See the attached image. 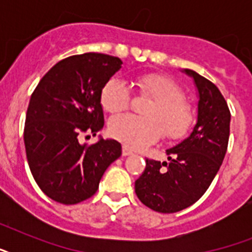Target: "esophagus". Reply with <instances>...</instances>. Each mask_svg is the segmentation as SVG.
I'll use <instances>...</instances> for the list:
<instances>
[{"label": "esophagus", "mask_w": 252, "mask_h": 252, "mask_svg": "<svg viewBox=\"0 0 252 252\" xmlns=\"http://www.w3.org/2000/svg\"><path fill=\"white\" fill-rule=\"evenodd\" d=\"M132 154H133V152L128 146H123V156L124 157H128V156H132Z\"/></svg>", "instance_id": "esophagus-1"}]
</instances>
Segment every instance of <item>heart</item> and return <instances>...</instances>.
<instances>
[{"instance_id": "1", "label": "heart", "mask_w": 252, "mask_h": 252, "mask_svg": "<svg viewBox=\"0 0 252 252\" xmlns=\"http://www.w3.org/2000/svg\"><path fill=\"white\" fill-rule=\"evenodd\" d=\"M137 85L141 94L153 99L144 110L146 118L133 115L115 116L108 126L111 136L132 149H141L153 144L161 133L166 138L182 137L193 119L182 87L159 74L141 77ZM100 102L110 114L126 110L130 103L129 86L120 78H111L103 87Z\"/></svg>"}]
</instances>
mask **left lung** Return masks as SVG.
<instances>
[{
  "label": "left lung",
  "mask_w": 252,
  "mask_h": 252,
  "mask_svg": "<svg viewBox=\"0 0 252 252\" xmlns=\"http://www.w3.org/2000/svg\"><path fill=\"white\" fill-rule=\"evenodd\" d=\"M180 72L195 85L196 124L187 137L166 149L167 162L146 159L134 183L140 201L159 213L183 211L205 193L225 158L230 133V111L217 86L191 69Z\"/></svg>",
  "instance_id": "obj_1"
}]
</instances>
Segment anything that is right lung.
<instances>
[{"label":"right lung","mask_w":252,"mask_h":252,"mask_svg":"<svg viewBox=\"0 0 252 252\" xmlns=\"http://www.w3.org/2000/svg\"><path fill=\"white\" fill-rule=\"evenodd\" d=\"M119 57L84 53L49 69L30 98L26 114V154L40 189L61 204H77L94 195L107 167L122 156L116 140L99 136L81 144L85 133L103 129L100 95L122 69Z\"/></svg>","instance_id":"right-lung-1"}]
</instances>
